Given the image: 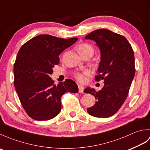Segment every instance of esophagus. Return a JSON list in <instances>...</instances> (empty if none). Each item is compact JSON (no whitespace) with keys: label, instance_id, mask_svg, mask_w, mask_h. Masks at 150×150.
<instances>
[{"label":"esophagus","instance_id":"34e87169","mask_svg":"<svg viewBox=\"0 0 150 150\" xmlns=\"http://www.w3.org/2000/svg\"><path fill=\"white\" fill-rule=\"evenodd\" d=\"M78 88H79V92L80 93H82L84 92V87L82 86V85H78Z\"/></svg>","mask_w":150,"mask_h":150}]
</instances>
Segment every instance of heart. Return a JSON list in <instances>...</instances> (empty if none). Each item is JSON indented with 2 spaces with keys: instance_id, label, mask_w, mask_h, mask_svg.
Returning <instances> with one entry per match:
<instances>
[{
  "instance_id": "heart-1",
  "label": "heart",
  "mask_w": 150,
  "mask_h": 150,
  "mask_svg": "<svg viewBox=\"0 0 150 150\" xmlns=\"http://www.w3.org/2000/svg\"><path fill=\"white\" fill-rule=\"evenodd\" d=\"M78 51L79 54L85 53H91L93 54L94 48L93 47L88 43H82L78 47ZM90 74L89 70H84L83 72L78 73L75 74V78L80 82H84L86 81V76H88Z\"/></svg>"
}]
</instances>
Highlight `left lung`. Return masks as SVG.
<instances>
[{
	"label": "left lung",
	"mask_w": 150,
	"mask_h": 150,
	"mask_svg": "<svg viewBox=\"0 0 150 150\" xmlns=\"http://www.w3.org/2000/svg\"><path fill=\"white\" fill-rule=\"evenodd\" d=\"M85 39L94 40L100 50V61L95 81L104 80V83L98 91L91 88L84 90L97 99L87 111L95 117H109L119 111L128 97L135 73L134 53L125 37L106 29L92 31Z\"/></svg>",
	"instance_id": "left-lung-1"
}]
</instances>
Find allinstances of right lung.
Listing matches in <instances>:
<instances>
[{
  "mask_svg": "<svg viewBox=\"0 0 150 150\" xmlns=\"http://www.w3.org/2000/svg\"><path fill=\"white\" fill-rule=\"evenodd\" d=\"M78 38L64 39L40 35L19 50L14 64V85L27 114L37 120H47L61 110V97L66 92L77 93V84L66 79L56 86L50 77L59 63V55L77 42Z\"/></svg>",
  "mask_w": 150,
  "mask_h": 150,
  "instance_id": "1",
  "label": "right lung"
}]
</instances>
